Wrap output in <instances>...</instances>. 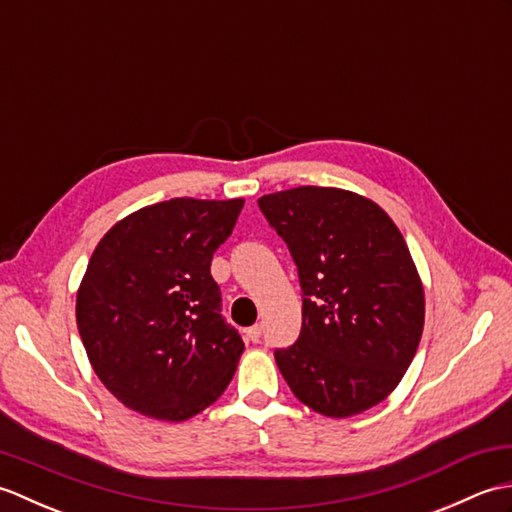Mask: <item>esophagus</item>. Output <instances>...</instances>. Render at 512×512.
Listing matches in <instances>:
<instances>
[{
  "label": "esophagus",
  "instance_id": "34e87169",
  "mask_svg": "<svg viewBox=\"0 0 512 512\" xmlns=\"http://www.w3.org/2000/svg\"><path fill=\"white\" fill-rule=\"evenodd\" d=\"M246 336H248V341L259 343V339H262V325H250V328L246 330Z\"/></svg>",
  "mask_w": 512,
  "mask_h": 512
}]
</instances>
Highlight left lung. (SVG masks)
Wrapping results in <instances>:
<instances>
[{
    "instance_id": "1",
    "label": "left lung",
    "mask_w": 512,
    "mask_h": 512,
    "mask_svg": "<svg viewBox=\"0 0 512 512\" xmlns=\"http://www.w3.org/2000/svg\"><path fill=\"white\" fill-rule=\"evenodd\" d=\"M303 290L301 334L275 361L303 405L347 418L383 402L416 356L424 290L405 237L363 195L297 187L257 200Z\"/></svg>"
}]
</instances>
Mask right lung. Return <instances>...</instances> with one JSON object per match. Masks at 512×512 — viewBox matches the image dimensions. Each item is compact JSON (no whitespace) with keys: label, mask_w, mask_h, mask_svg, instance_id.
I'll use <instances>...</instances> for the list:
<instances>
[{"label":"right lung","mask_w":512,"mask_h":512,"mask_svg":"<svg viewBox=\"0 0 512 512\" xmlns=\"http://www.w3.org/2000/svg\"><path fill=\"white\" fill-rule=\"evenodd\" d=\"M244 200L173 198L116 222L76 292L101 383L143 416L182 422L224 394L244 341L222 317L211 259Z\"/></svg>","instance_id":"add662e5"}]
</instances>
